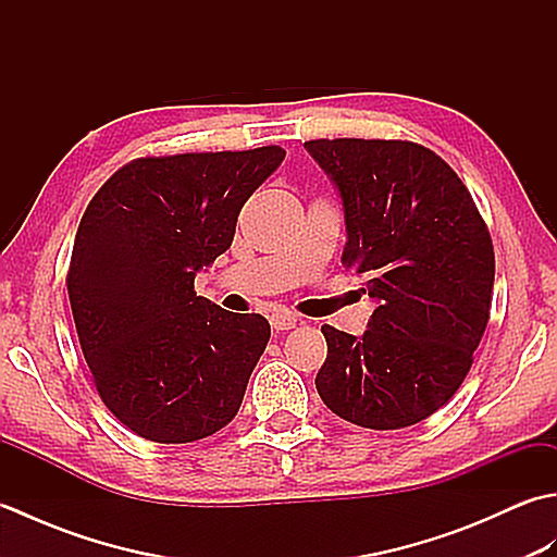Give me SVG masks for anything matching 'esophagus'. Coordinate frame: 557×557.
Here are the masks:
<instances>
[{
  "instance_id": "1",
  "label": "esophagus",
  "mask_w": 557,
  "mask_h": 557,
  "mask_svg": "<svg viewBox=\"0 0 557 557\" xmlns=\"http://www.w3.org/2000/svg\"><path fill=\"white\" fill-rule=\"evenodd\" d=\"M297 323H299V318L289 311H280V313L270 315V325H272V330H277V333H282V330L297 327Z\"/></svg>"
}]
</instances>
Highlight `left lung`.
Instances as JSON below:
<instances>
[{"label":"left lung","instance_id":"left-lung-1","mask_svg":"<svg viewBox=\"0 0 557 557\" xmlns=\"http://www.w3.org/2000/svg\"><path fill=\"white\" fill-rule=\"evenodd\" d=\"M304 148L345 208L342 263L377 301L361 337L321 327L327 359L318 395L363 429L419 423L457 393L488 325L486 222L455 170L411 140L318 138Z\"/></svg>","mask_w":557,"mask_h":557}]
</instances>
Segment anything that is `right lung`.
Here are the masks:
<instances>
[{
  "label": "right lung",
  "mask_w": 557,
  "mask_h": 557,
  "mask_svg": "<svg viewBox=\"0 0 557 557\" xmlns=\"http://www.w3.org/2000/svg\"><path fill=\"white\" fill-rule=\"evenodd\" d=\"M282 160L280 146L138 158L83 212L66 272L78 342L104 407L146 441H200L242 407L270 325L194 280Z\"/></svg>",
  "instance_id": "1"
}]
</instances>
